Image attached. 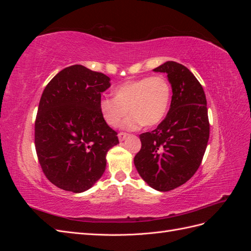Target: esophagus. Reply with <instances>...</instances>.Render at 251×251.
<instances>
[{
  "label": "esophagus",
  "mask_w": 251,
  "mask_h": 251,
  "mask_svg": "<svg viewBox=\"0 0 251 251\" xmlns=\"http://www.w3.org/2000/svg\"><path fill=\"white\" fill-rule=\"evenodd\" d=\"M126 136H127V133H126V132L118 133V138L120 141H124L126 138Z\"/></svg>",
  "instance_id": "obj_1"
}]
</instances>
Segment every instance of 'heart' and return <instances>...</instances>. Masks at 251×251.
I'll return each mask as SVG.
<instances>
[{"label":"heart","instance_id":"heart-1","mask_svg":"<svg viewBox=\"0 0 251 251\" xmlns=\"http://www.w3.org/2000/svg\"><path fill=\"white\" fill-rule=\"evenodd\" d=\"M171 86L163 76L143 77L121 83L115 89L116 97L104 96L100 110L105 123L116 127L127 114L124 123L128 130L142 125L154 126L164 118L171 101Z\"/></svg>","mask_w":251,"mask_h":251}]
</instances>
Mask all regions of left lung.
Masks as SVG:
<instances>
[{"instance_id":"obj_1","label":"left lung","mask_w":251,"mask_h":251,"mask_svg":"<svg viewBox=\"0 0 251 251\" xmlns=\"http://www.w3.org/2000/svg\"><path fill=\"white\" fill-rule=\"evenodd\" d=\"M154 71L168 74L171 108L157 128L139 135L141 149L134 163L151 187L169 192L199 169L209 138V120L204 90L185 66L166 62Z\"/></svg>"}]
</instances>
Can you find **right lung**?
I'll list each match as a JSON object with an SVG mask.
<instances>
[{"mask_svg": "<svg viewBox=\"0 0 251 251\" xmlns=\"http://www.w3.org/2000/svg\"><path fill=\"white\" fill-rule=\"evenodd\" d=\"M110 78L81 65L58 72L45 88L35 118L34 143L46 178L68 192L81 193L105 170V155L117 132L105 123L101 93Z\"/></svg>", "mask_w": 251, "mask_h": 251, "instance_id": "right-lung-1", "label": "right lung"}]
</instances>
